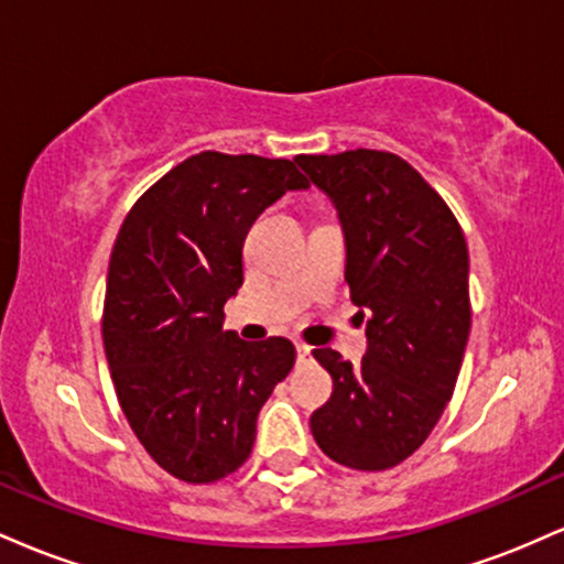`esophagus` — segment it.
I'll use <instances>...</instances> for the list:
<instances>
[{"instance_id":"1","label":"esophagus","mask_w":564,"mask_h":564,"mask_svg":"<svg viewBox=\"0 0 564 564\" xmlns=\"http://www.w3.org/2000/svg\"><path fill=\"white\" fill-rule=\"evenodd\" d=\"M310 352H313V347L296 345V358H300V364H304V360H310Z\"/></svg>"}]
</instances>
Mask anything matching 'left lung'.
Listing matches in <instances>:
<instances>
[{"label": "left lung", "instance_id": "left-lung-1", "mask_svg": "<svg viewBox=\"0 0 564 564\" xmlns=\"http://www.w3.org/2000/svg\"><path fill=\"white\" fill-rule=\"evenodd\" d=\"M296 161L339 209L349 294L368 310L358 366L332 347L313 352L334 394L310 430L341 467L392 469L422 448L456 390L471 326L464 230L435 187L390 151Z\"/></svg>", "mask_w": 564, "mask_h": 564}]
</instances>
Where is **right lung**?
Wrapping results in <instances>:
<instances>
[{
  "mask_svg": "<svg viewBox=\"0 0 564 564\" xmlns=\"http://www.w3.org/2000/svg\"><path fill=\"white\" fill-rule=\"evenodd\" d=\"M307 185L289 159L204 151L148 187L121 223L102 345L134 437L177 480L209 485L241 467L257 413L294 368L283 336L223 332V307L243 283L254 219Z\"/></svg>",
  "mask_w": 564,
  "mask_h": 564,
  "instance_id": "right-lung-1",
  "label": "right lung"
}]
</instances>
